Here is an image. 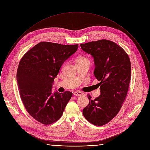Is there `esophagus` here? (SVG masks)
I'll return each mask as SVG.
<instances>
[{
    "label": "esophagus",
    "instance_id": "34e87169",
    "mask_svg": "<svg viewBox=\"0 0 150 150\" xmlns=\"http://www.w3.org/2000/svg\"><path fill=\"white\" fill-rule=\"evenodd\" d=\"M74 95V96H84V93L83 92H81V91H75L74 93H73Z\"/></svg>",
    "mask_w": 150,
    "mask_h": 150
}]
</instances>
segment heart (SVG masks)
Segmentation results:
<instances>
[{"label":"heart","instance_id":"obj_1","mask_svg":"<svg viewBox=\"0 0 150 150\" xmlns=\"http://www.w3.org/2000/svg\"><path fill=\"white\" fill-rule=\"evenodd\" d=\"M89 62V60L88 58H86L84 56H79L77 57V59L76 60V64L80 63V62Z\"/></svg>","mask_w":150,"mask_h":150}]
</instances>
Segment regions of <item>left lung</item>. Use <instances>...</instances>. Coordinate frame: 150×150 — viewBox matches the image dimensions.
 <instances>
[{"label": "left lung", "mask_w": 150, "mask_h": 150, "mask_svg": "<svg viewBox=\"0 0 150 150\" xmlns=\"http://www.w3.org/2000/svg\"><path fill=\"white\" fill-rule=\"evenodd\" d=\"M94 58V75L100 81L101 94L94 100L88 94L89 103L83 110L86 120L103 126L119 112L127 94L131 78V64L126 52L115 42L101 39L80 45Z\"/></svg>", "instance_id": "8db88e82"}]
</instances>
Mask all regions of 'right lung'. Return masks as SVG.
Returning a JSON list of instances; mask_svg holds the SVG:
<instances>
[{"label": "right lung", "mask_w": 150, "mask_h": 150, "mask_svg": "<svg viewBox=\"0 0 150 150\" xmlns=\"http://www.w3.org/2000/svg\"><path fill=\"white\" fill-rule=\"evenodd\" d=\"M78 48V44L42 42L19 62L17 81L21 99L28 114L42 124L50 125L59 120L72 96L69 91L52 95L51 90L61 65Z\"/></svg>", "instance_id": "obj_1"}]
</instances>
